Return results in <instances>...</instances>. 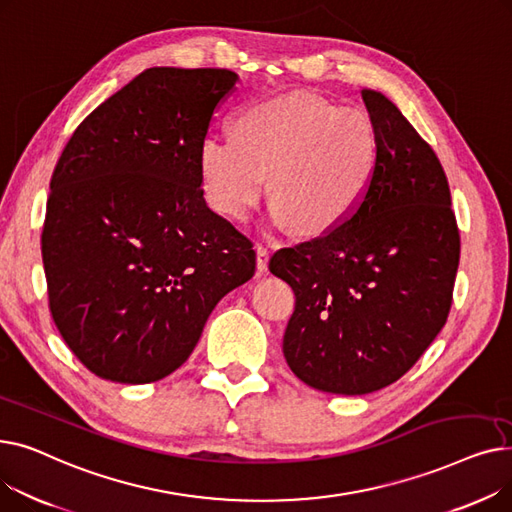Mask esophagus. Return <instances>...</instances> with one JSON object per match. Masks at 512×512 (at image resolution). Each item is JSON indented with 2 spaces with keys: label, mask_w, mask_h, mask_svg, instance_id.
Returning a JSON list of instances; mask_svg holds the SVG:
<instances>
[{
  "label": "esophagus",
  "mask_w": 512,
  "mask_h": 512,
  "mask_svg": "<svg viewBox=\"0 0 512 512\" xmlns=\"http://www.w3.org/2000/svg\"><path fill=\"white\" fill-rule=\"evenodd\" d=\"M255 251H257V270H259V274H265L267 272V261H270V249L263 247V245H257Z\"/></svg>",
  "instance_id": "1"
}]
</instances>
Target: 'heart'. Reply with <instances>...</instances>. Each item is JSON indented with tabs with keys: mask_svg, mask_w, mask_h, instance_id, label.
<instances>
[{
	"mask_svg": "<svg viewBox=\"0 0 512 512\" xmlns=\"http://www.w3.org/2000/svg\"><path fill=\"white\" fill-rule=\"evenodd\" d=\"M380 164V137L363 110H340L311 93L249 103L232 120V137L199 149L207 205L226 220H245L267 191L278 226L305 234L340 226L365 199Z\"/></svg>",
	"mask_w": 512,
	"mask_h": 512,
	"instance_id": "obj_1",
	"label": "heart"
}]
</instances>
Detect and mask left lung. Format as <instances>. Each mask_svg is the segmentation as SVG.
<instances>
[{"mask_svg":"<svg viewBox=\"0 0 512 512\" xmlns=\"http://www.w3.org/2000/svg\"><path fill=\"white\" fill-rule=\"evenodd\" d=\"M380 164L361 205L270 272L294 290L282 351L307 386L359 396L402 378L444 328L461 236L438 155L380 91L363 89Z\"/></svg>","mask_w":512,"mask_h":512,"instance_id":"obj_1","label":"left lung"}]
</instances>
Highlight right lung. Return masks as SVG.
<instances>
[{
    "label": "right lung",
    "mask_w": 512,
    "mask_h": 512,
    "mask_svg": "<svg viewBox=\"0 0 512 512\" xmlns=\"http://www.w3.org/2000/svg\"><path fill=\"white\" fill-rule=\"evenodd\" d=\"M238 74L149 68L78 124L49 182L41 255L56 328L91 373L149 384L197 346L255 274L253 242L213 213L199 149Z\"/></svg>",
    "instance_id": "1"
}]
</instances>
